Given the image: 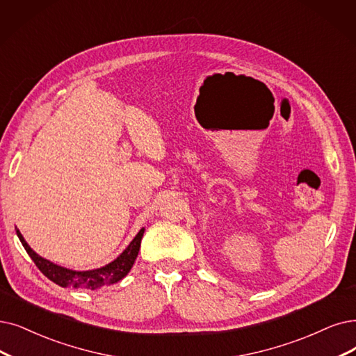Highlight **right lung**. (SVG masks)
<instances>
[{
  "mask_svg": "<svg viewBox=\"0 0 356 356\" xmlns=\"http://www.w3.org/2000/svg\"><path fill=\"white\" fill-rule=\"evenodd\" d=\"M16 234L20 239V243L23 244L24 250L27 254L31 255V259L36 264V267L44 273L49 280H52L56 285H60L63 288H73V289H99L105 285H112V283H117L121 279H124L129 272L131 270L141 244V238H143L145 234V227H141L138 234L134 236V239L129 244L118 257L102 266L99 268L93 270H81V272H77V270H71L63 266L55 264L44 257H40L39 254H36L29 244L26 243L23 235L20 234L19 229H16Z\"/></svg>",
  "mask_w": 356,
  "mask_h": 356,
  "instance_id": "obj_1",
  "label": "right lung"
}]
</instances>
